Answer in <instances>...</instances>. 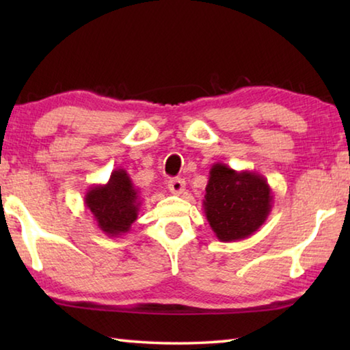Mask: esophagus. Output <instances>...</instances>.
I'll list each match as a JSON object with an SVG mask.
<instances>
[{"label":"esophagus","instance_id":"esophagus-1","mask_svg":"<svg viewBox=\"0 0 350 350\" xmlns=\"http://www.w3.org/2000/svg\"><path fill=\"white\" fill-rule=\"evenodd\" d=\"M168 189L173 194H182L185 191V180L179 179V177H177V179H171L168 182Z\"/></svg>","mask_w":350,"mask_h":350}]
</instances>
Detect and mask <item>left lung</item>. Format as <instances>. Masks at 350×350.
<instances>
[{
	"label": "left lung",
	"instance_id": "8db88e82",
	"mask_svg": "<svg viewBox=\"0 0 350 350\" xmlns=\"http://www.w3.org/2000/svg\"><path fill=\"white\" fill-rule=\"evenodd\" d=\"M271 205L273 193L262 174L236 171L221 162L211 167L202 206L219 241L234 242L256 233Z\"/></svg>",
	"mask_w": 350,
	"mask_h": 350
}]
</instances>
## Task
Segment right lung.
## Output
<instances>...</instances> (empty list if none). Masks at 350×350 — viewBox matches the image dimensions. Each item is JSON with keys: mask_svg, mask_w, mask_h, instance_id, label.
<instances>
[{"mask_svg": "<svg viewBox=\"0 0 350 350\" xmlns=\"http://www.w3.org/2000/svg\"><path fill=\"white\" fill-rule=\"evenodd\" d=\"M85 205L94 221L109 238L128 233L137 221L142 205L140 189L126 170L117 168L103 185H92L85 194Z\"/></svg>", "mask_w": 350, "mask_h": 350, "instance_id": "add662e5", "label": "right lung"}]
</instances>
